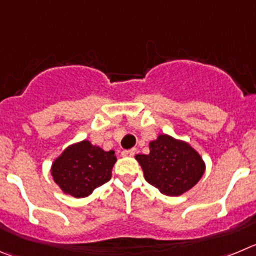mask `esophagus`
I'll return each mask as SVG.
<instances>
[{
	"label": "esophagus",
	"instance_id": "1",
	"mask_svg": "<svg viewBox=\"0 0 256 256\" xmlns=\"http://www.w3.org/2000/svg\"><path fill=\"white\" fill-rule=\"evenodd\" d=\"M136 152V149H130V150H122L121 152V155L122 156H134Z\"/></svg>",
	"mask_w": 256,
	"mask_h": 256
}]
</instances>
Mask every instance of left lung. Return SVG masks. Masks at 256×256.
Instances as JSON below:
<instances>
[{"mask_svg": "<svg viewBox=\"0 0 256 256\" xmlns=\"http://www.w3.org/2000/svg\"><path fill=\"white\" fill-rule=\"evenodd\" d=\"M148 155H136L146 182L166 196H179L197 184L204 173L198 152L184 142L159 135L149 144Z\"/></svg>", "mask_w": 256, "mask_h": 256, "instance_id": "left-lung-1", "label": "left lung"}]
</instances>
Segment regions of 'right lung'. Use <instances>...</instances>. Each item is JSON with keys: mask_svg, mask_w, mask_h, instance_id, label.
Listing matches in <instances>:
<instances>
[{"mask_svg": "<svg viewBox=\"0 0 256 256\" xmlns=\"http://www.w3.org/2000/svg\"><path fill=\"white\" fill-rule=\"evenodd\" d=\"M114 163V150L104 152L84 140L64 150L52 164V174L64 193L82 198L108 182Z\"/></svg>", "mask_w": 256, "mask_h": 256, "instance_id": "1", "label": "right lung"}]
</instances>
